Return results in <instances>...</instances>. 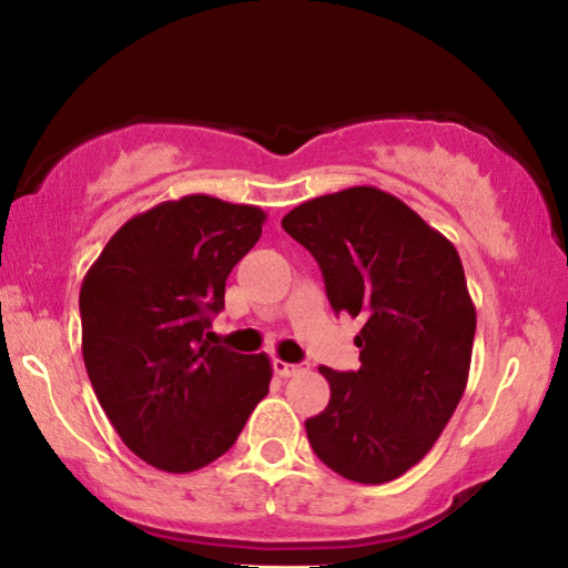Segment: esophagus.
Returning a JSON list of instances; mask_svg holds the SVG:
<instances>
[{
    "instance_id": "obj_1",
    "label": "esophagus",
    "mask_w": 568,
    "mask_h": 568,
    "mask_svg": "<svg viewBox=\"0 0 568 568\" xmlns=\"http://www.w3.org/2000/svg\"><path fill=\"white\" fill-rule=\"evenodd\" d=\"M273 368H275V373L277 376H283V378H291V376H297V373H303L307 365L305 363H285V361H273Z\"/></svg>"
}]
</instances>
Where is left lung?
Here are the masks:
<instances>
[{
	"mask_svg": "<svg viewBox=\"0 0 568 568\" xmlns=\"http://www.w3.org/2000/svg\"><path fill=\"white\" fill-rule=\"evenodd\" d=\"M283 230L321 265L335 313L363 321L361 368L321 365L331 400L305 420L325 466L355 484H386L434 448L466 390L476 335L450 240L378 187L297 205Z\"/></svg>",
	"mask_w": 568,
	"mask_h": 568,
	"instance_id": "obj_1",
	"label": "left lung"
}]
</instances>
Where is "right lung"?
Instances as JSON below:
<instances>
[{
  "mask_svg": "<svg viewBox=\"0 0 568 568\" xmlns=\"http://www.w3.org/2000/svg\"><path fill=\"white\" fill-rule=\"evenodd\" d=\"M263 223L253 205L168 200L128 220L82 281V358L100 406L124 446L168 474L213 464L267 396L265 353L205 341Z\"/></svg>",
  "mask_w": 568,
  "mask_h": 568,
  "instance_id": "add662e5",
  "label": "right lung"
}]
</instances>
